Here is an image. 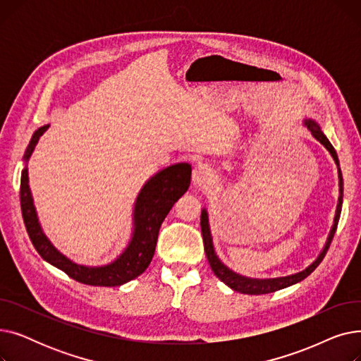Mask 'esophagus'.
Wrapping results in <instances>:
<instances>
[{
	"mask_svg": "<svg viewBox=\"0 0 361 361\" xmlns=\"http://www.w3.org/2000/svg\"><path fill=\"white\" fill-rule=\"evenodd\" d=\"M212 169L209 165L206 164H197L193 169V184L195 185H202V184H207L212 180Z\"/></svg>",
	"mask_w": 361,
	"mask_h": 361,
	"instance_id": "esophagus-1",
	"label": "esophagus"
}]
</instances>
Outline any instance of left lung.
<instances>
[{
  "label": "left lung",
  "instance_id": "obj_1",
  "mask_svg": "<svg viewBox=\"0 0 361 361\" xmlns=\"http://www.w3.org/2000/svg\"><path fill=\"white\" fill-rule=\"evenodd\" d=\"M305 126L309 128V131L312 133V136L320 142L326 147V150L331 154V157L334 158L336 166H338V177H339V197H338V204H336V211H335V218H334V225L329 231L328 240L324 245V249L319 253V256L316 257V260L313 263H310L306 269H302L301 272L293 274V275H287V276H278V278H249L240 275L237 272H234L233 269H230L226 264H224L221 262V259L218 257L215 247H214V240H212V234H211V226H209V216H207V211L206 207L202 209V215H200V226H202V235H203V244H204V252H206V257L209 260L211 268L214 271V274L225 283L228 286L231 290L241 293V294H249V295H260V294H269V293H275L278 290L287 288L294 286V283L302 281L305 278H307L317 267L319 263L324 260L331 241L334 238V234L336 231L338 226V221H339V215H341V209H343V174H341V168H339V161H338V155L334 149V146L331 145V142L328 140V137L324 135L320 126L312 120V118H306Z\"/></svg>",
  "mask_w": 361,
  "mask_h": 361
}]
</instances>
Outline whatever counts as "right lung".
Listing matches in <instances>:
<instances>
[{"label": "right lung", "instance_id": "right-lung-1", "mask_svg": "<svg viewBox=\"0 0 361 361\" xmlns=\"http://www.w3.org/2000/svg\"><path fill=\"white\" fill-rule=\"evenodd\" d=\"M49 128L45 124L37 128L25 152V168L20 181V204L23 221L30 241L36 252L52 267L61 269L70 278L86 286L97 287H120L123 283L137 278L146 271L155 255L161 224L171 211L174 203L187 192L192 178V165L180 162L169 165L155 176H152L140 188L133 209V231L126 249L112 262L102 267H86L70 260L45 235L39 218L36 214L33 197L29 187L27 162L41 136Z\"/></svg>", "mask_w": 361, "mask_h": 361}]
</instances>
